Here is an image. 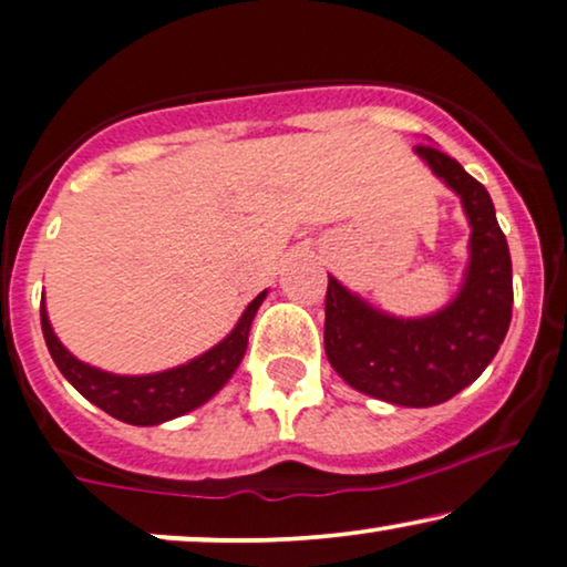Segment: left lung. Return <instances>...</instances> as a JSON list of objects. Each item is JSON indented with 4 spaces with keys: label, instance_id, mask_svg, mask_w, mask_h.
Here are the masks:
<instances>
[{
    "label": "left lung",
    "instance_id": "8db88e82",
    "mask_svg": "<svg viewBox=\"0 0 567 567\" xmlns=\"http://www.w3.org/2000/svg\"><path fill=\"white\" fill-rule=\"evenodd\" d=\"M414 153L461 197L472 226L461 289L443 310L395 318L328 276L326 354L354 391L424 409L453 399L495 359L511 326L513 268L484 185L432 145H416Z\"/></svg>",
    "mask_w": 567,
    "mask_h": 567
}]
</instances>
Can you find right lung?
Wrapping results in <instances>:
<instances>
[{"label": "right lung", "instance_id": "add662e5", "mask_svg": "<svg viewBox=\"0 0 567 567\" xmlns=\"http://www.w3.org/2000/svg\"><path fill=\"white\" fill-rule=\"evenodd\" d=\"M266 293L268 291H260L249 301L239 322L224 341L205 351V354L189 359L187 364L153 374H114L80 362L56 338L43 297L41 328L51 359L80 395H85L87 401L104 409L114 419H120V422L135 424V427H153V424H164L168 419L203 406L229 382L231 374L237 372L241 357H245L249 326H252Z\"/></svg>", "mask_w": 567, "mask_h": 567}]
</instances>
